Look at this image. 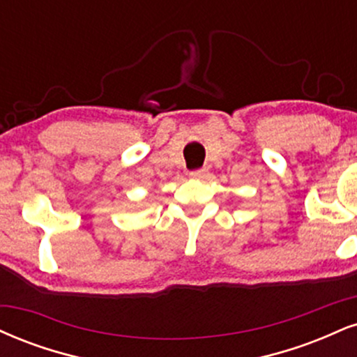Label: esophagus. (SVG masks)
Masks as SVG:
<instances>
[{
	"label": "esophagus",
	"mask_w": 357,
	"mask_h": 357,
	"mask_svg": "<svg viewBox=\"0 0 357 357\" xmlns=\"http://www.w3.org/2000/svg\"><path fill=\"white\" fill-rule=\"evenodd\" d=\"M190 176L192 179H203V178H206V176H208V169H206V167H199V169L191 171Z\"/></svg>",
	"instance_id": "obj_1"
}]
</instances>
